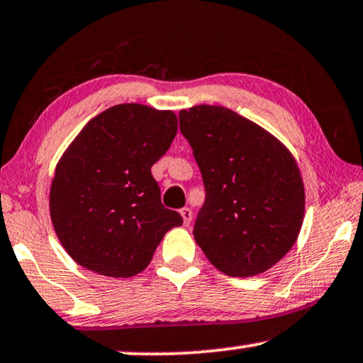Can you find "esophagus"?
Segmentation results:
<instances>
[{"instance_id":"34e87169","label":"esophagus","mask_w":363,"mask_h":363,"mask_svg":"<svg viewBox=\"0 0 363 363\" xmlns=\"http://www.w3.org/2000/svg\"><path fill=\"white\" fill-rule=\"evenodd\" d=\"M181 216H182V220H184V224L189 225L191 220H192V211L189 209V207H184V209H181Z\"/></svg>"}]
</instances>
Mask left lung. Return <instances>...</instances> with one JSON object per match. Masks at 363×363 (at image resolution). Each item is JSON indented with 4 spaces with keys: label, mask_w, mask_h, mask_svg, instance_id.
Instances as JSON below:
<instances>
[{
    "label": "left lung",
    "mask_w": 363,
    "mask_h": 363,
    "mask_svg": "<svg viewBox=\"0 0 363 363\" xmlns=\"http://www.w3.org/2000/svg\"><path fill=\"white\" fill-rule=\"evenodd\" d=\"M179 128L206 189L196 242L230 277L265 272L292 249L302 227L306 196L292 154L222 106L181 111Z\"/></svg>",
    "instance_id": "1"
}]
</instances>
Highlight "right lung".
I'll use <instances>...</instances> for the list:
<instances>
[{
    "instance_id": "add662e5",
    "label": "right lung",
    "mask_w": 363,
    "mask_h": 363,
    "mask_svg": "<svg viewBox=\"0 0 363 363\" xmlns=\"http://www.w3.org/2000/svg\"><path fill=\"white\" fill-rule=\"evenodd\" d=\"M177 133L172 111L118 104L103 111L62 154L50 212L66 252L83 267L131 277L147 267L164 234L182 225L166 209L151 167Z\"/></svg>"
}]
</instances>
